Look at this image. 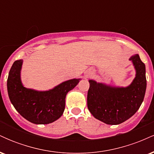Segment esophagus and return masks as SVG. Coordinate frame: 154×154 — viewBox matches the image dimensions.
<instances>
[{"label": "esophagus", "instance_id": "1", "mask_svg": "<svg viewBox=\"0 0 154 154\" xmlns=\"http://www.w3.org/2000/svg\"><path fill=\"white\" fill-rule=\"evenodd\" d=\"M91 73H90V74H89V75H91Z\"/></svg>", "mask_w": 154, "mask_h": 154}]
</instances>
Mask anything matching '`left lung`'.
Wrapping results in <instances>:
<instances>
[{
	"instance_id": "obj_1",
	"label": "left lung",
	"mask_w": 154,
	"mask_h": 154,
	"mask_svg": "<svg viewBox=\"0 0 154 154\" xmlns=\"http://www.w3.org/2000/svg\"><path fill=\"white\" fill-rule=\"evenodd\" d=\"M135 77L126 87L111 85L89 79L88 108L95 119L107 125H116L130 119L143 101L146 91V66L138 54L130 56Z\"/></svg>"
}]
</instances>
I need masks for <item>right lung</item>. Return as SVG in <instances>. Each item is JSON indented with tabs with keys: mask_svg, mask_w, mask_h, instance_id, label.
Returning a JSON list of instances; mask_svg holds the SVG:
<instances>
[{
	"mask_svg": "<svg viewBox=\"0 0 154 154\" xmlns=\"http://www.w3.org/2000/svg\"><path fill=\"white\" fill-rule=\"evenodd\" d=\"M23 59L14 62L7 79V91L15 109L24 119L36 125L54 122L62 116L66 94L82 79H72L48 91H37L23 85L21 71Z\"/></svg>",
	"mask_w": 154,
	"mask_h": 154,
	"instance_id": "1",
	"label": "right lung"
}]
</instances>
